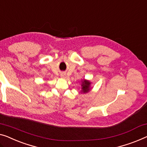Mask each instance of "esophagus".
Masks as SVG:
<instances>
[{"mask_svg":"<svg viewBox=\"0 0 147 147\" xmlns=\"http://www.w3.org/2000/svg\"><path fill=\"white\" fill-rule=\"evenodd\" d=\"M61 76L62 78H65V76H66V74H65V73H62L61 74Z\"/></svg>","mask_w":147,"mask_h":147,"instance_id":"esophagus-1","label":"esophagus"}]
</instances>
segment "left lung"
Wrapping results in <instances>:
<instances>
[{
    "instance_id": "8db88e82",
    "label": "left lung",
    "mask_w": 147,
    "mask_h": 147,
    "mask_svg": "<svg viewBox=\"0 0 147 147\" xmlns=\"http://www.w3.org/2000/svg\"><path fill=\"white\" fill-rule=\"evenodd\" d=\"M90 82L88 80H84L82 83V89L83 93H86L90 90Z\"/></svg>"
}]
</instances>
